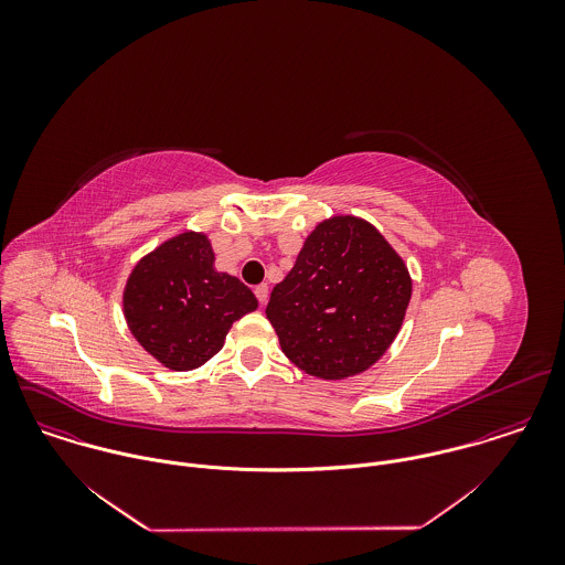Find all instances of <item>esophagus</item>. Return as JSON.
Returning a JSON list of instances; mask_svg holds the SVG:
<instances>
[{"instance_id":"obj_1","label":"esophagus","mask_w":565,"mask_h":565,"mask_svg":"<svg viewBox=\"0 0 565 565\" xmlns=\"http://www.w3.org/2000/svg\"><path fill=\"white\" fill-rule=\"evenodd\" d=\"M254 296H256V300H258L260 305H265L267 298H269V287H267V285H258V287L254 289Z\"/></svg>"}]
</instances>
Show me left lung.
Returning a JSON list of instances; mask_svg holds the SVG:
<instances>
[{
	"mask_svg": "<svg viewBox=\"0 0 565 565\" xmlns=\"http://www.w3.org/2000/svg\"><path fill=\"white\" fill-rule=\"evenodd\" d=\"M403 256L365 220L334 215L307 237L265 309L285 356L323 381L370 370L411 300Z\"/></svg>",
	"mask_w": 565,
	"mask_h": 565,
	"instance_id": "left-lung-1",
	"label": "left lung"
}]
</instances>
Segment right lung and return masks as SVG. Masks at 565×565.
<instances>
[{
    "instance_id": "add662e5",
    "label": "right lung",
    "mask_w": 565,
    "mask_h": 565,
    "mask_svg": "<svg viewBox=\"0 0 565 565\" xmlns=\"http://www.w3.org/2000/svg\"><path fill=\"white\" fill-rule=\"evenodd\" d=\"M254 294L239 278L215 269L204 233L184 231L146 254L128 276L124 318L132 337L159 363L189 372L215 356Z\"/></svg>"
}]
</instances>
